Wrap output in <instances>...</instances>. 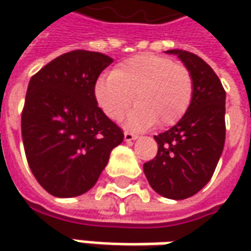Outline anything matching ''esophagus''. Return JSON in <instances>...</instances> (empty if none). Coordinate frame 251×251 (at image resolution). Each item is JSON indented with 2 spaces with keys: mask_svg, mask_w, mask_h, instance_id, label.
<instances>
[{
  "mask_svg": "<svg viewBox=\"0 0 251 251\" xmlns=\"http://www.w3.org/2000/svg\"><path fill=\"white\" fill-rule=\"evenodd\" d=\"M137 138H138V135H137L135 132H131V131H126V132H124V140L127 141V142L137 140Z\"/></svg>",
  "mask_w": 251,
  "mask_h": 251,
  "instance_id": "esophagus-1",
  "label": "esophagus"
}]
</instances>
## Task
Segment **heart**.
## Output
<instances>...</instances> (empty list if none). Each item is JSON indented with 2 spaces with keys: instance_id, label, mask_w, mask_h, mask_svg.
<instances>
[{
  "instance_id": "1",
  "label": "heart",
  "mask_w": 251,
  "mask_h": 251,
  "mask_svg": "<svg viewBox=\"0 0 251 251\" xmlns=\"http://www.w3.org/2000/svg\"><path fill=\"white\" fill-rule=\"evenodd\" d=\"M193 92L187 67L152 53L121 61L95 85L98 104L111 120H120L132 101H140L127 121L132 128L150 127L156 121L159 126L177 123L191 104Z\"/></svg>"
}]
</instances>
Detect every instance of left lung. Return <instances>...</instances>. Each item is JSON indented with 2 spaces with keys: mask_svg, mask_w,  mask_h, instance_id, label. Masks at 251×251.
<instances>
[{
  "mask_svg": "<svg viewBox=\"0 0 251 251\" xmlns=\"http://www.w3.org/2000/svg\"><path fill=\"white\" fill-rule=\"evenodd\" d=\"M184 63L193 76V100L170 130L153 138L158 153L144 163L151 187L172 200L197 194L211 180L225 145L226 92L202 58L186 50H168Z\"/></svg>",
  "mask_w": 251,
  "mask_h": 251,
  "instance_id": "1",
  "label": "left lung"
}]
</instances>
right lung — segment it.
Wrapping results in <instances>:
<instances>
[{"instance_id":"1","label":"right lung","mask_w":251,"mask_h":251,"mask_svg":"<svg viewBox=\"0 0 251 251\" xmlns=\"http://www.w3.org/2000/svg\"><path fill=\"white\" fill-rule=\"evenodd\" d=\"M113 58L74 50L44 65L29 81L22 110L26 159L54 197L91 190L124 134L98 106L95 85Z\"/></svg>"}]
</instances>
